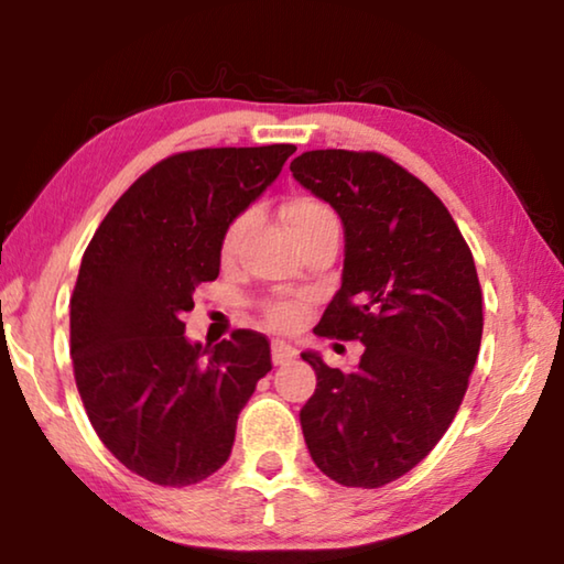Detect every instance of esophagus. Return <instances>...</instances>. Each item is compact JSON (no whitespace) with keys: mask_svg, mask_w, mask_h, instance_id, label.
I'll list each match as a JSON object with an SVG mask.
<instances>
[{"mask_svg":"<svg viewBox=\"0 0 564 564\" xmlns=\"http://www.w3.org/2000/svg\"><path fill=\"white\" fill-rule=\"evenodd\" d=\"M271 356L275 366H285V362H291L295 358V348L289 346L285 340H273L271 343Z\"/></svg>","mask_w":564,"mask_h":564,"instance_id":"obj_1","label":"esophagus"}]
</instances>
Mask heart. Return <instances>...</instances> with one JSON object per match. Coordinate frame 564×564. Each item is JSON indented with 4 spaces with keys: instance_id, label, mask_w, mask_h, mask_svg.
Returning a JSON list of instances; mask_svg holds the SVG:
<instances>
[{
    "instance_id": "b5f03b06",
    "label": "heart",
    "mask_w": 564,
    "mask_h": 564,
    "mask_svg": "<svg viewBox=\"0 0 564 564\" xmlns=\"http://www.w3.org/2000/svg\"><path fill=\"white\" fill-rule=\"evenodd\" d=\"M283 214H285V221H289L293 234L305 231V228L323 224V221H330L333 218L330 208L326 204H321L318 198H311V196L293 198V202H289V206H285ZM246 224H248L246 218H236L231 228L226 231V238H224L226 256H231L238 248V243H241V238L246 234ZM269 316L273 323H279V326H291V323L295 321V308H291V305H273Z\"/></svg>"
}]
</instances>
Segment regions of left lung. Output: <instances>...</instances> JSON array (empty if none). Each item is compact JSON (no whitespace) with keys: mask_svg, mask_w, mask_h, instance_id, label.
Masks as SVG:
<instances>
[{"mask_svg":"<svg viewBox=\"0 0 564 564\" xmlns=\"http://www.w3.org/2000/svg\"><path fill=\"white\" fill-rule=\"evenodd\" d=\"M293 178L343 224V273L316 336L360 340L352 370L321 352L301 408L313 463L346 488H380L423 460L463 403L482 338L470 248L423 181L373 151H305Z\"/></svg>","mask_w":564,"mask_h":564,"instance_id":"left-lung-1","label":"left lung"}]
</instances>
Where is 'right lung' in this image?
Instances as JSON below:
<instances>
[{"label":"right lung","instance_id":"obj_1","mask_svg":"<svg viewBox=\"0 0 564 564\" xmlns=\"http://www.w3.org/2000/svg\"><path fill=\"white\" fill-rule=\"evenodd\" d=\"M291 144L198 149L133 181L94 234L72 295V360L94 431L131 473L164 488L206 480L271 370V346L234 330L186 338L198 283L216 281L228 226L275 178Z\"/></svg>","mask_w":564,"mask_h":564}]
</instances>
